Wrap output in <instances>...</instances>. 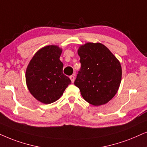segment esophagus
<instances>
[{
    "label": "esophagus",
    "instance_id": "esophagus-1",
    "mask_svg": "<svg viewBox=\"0 0 147 147\" xmlns=\"http://www.w3.org/2000/svg\"><path fill=\"white\" fill-rule=\"evenodd\" d=\"M70 80H71L72 83H73L74 81H75V76H74V75L70 76Z\"/></svg>",
    "mask_w": 147,
    "mask_h": 147
}]
</instances>
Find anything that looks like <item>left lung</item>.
I'll return each instance as SVG.
<instances>
[{
    "label": "left lung",
    "mask_w": 147,
    "mask_h": 147,
    "mask_svg": "<svg viewBox=\"0 0 147 147\" xmlns=\"http://www.w3.org/2000/svg\"><path fill=\"white\" fill-rule=\"evenodd\" d=\"M81 68L75 85L81 96L94 106L105 105L117 92L121 81L120 62L101 43L87 42L78 50Z\"/></svg>",
    "instance_id": "obj_1"
}]
</instances>
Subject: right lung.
<instances>
[{"instance_id": "add662e5", "label": "right lung", "mask_w": 147, "mask_h": 147, "mask_svg": "<svg viewBox=\"0 0 147 147\" xmlns=\"http://www.w3.org/2000/svg\"><path fill=\"white\" fill-rule=\"evenodd\" d=\"M62 49L57 46H46L38 51L30 62L26 72L28 88L41 102L48 105L61 97L71 81L63 73L60 60Z\"/></svg>"}]
</instances>
